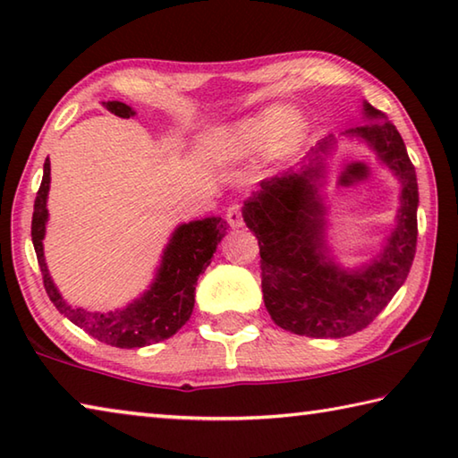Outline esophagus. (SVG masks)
Masks as SVG:
<instances>
[{"label": "esophagus", "instance_id": "34e87169", "mask_svg": "<svg viewBox=\"0 0 458 458\" xmlns=\"http://www.w3.org/2000/svg\"><path fill=\"white\" fill-rule=\"evenodd\" d=\"M226 220H228V224H230L232 228H242L244 226V218H242V210H240V206L228 208Z\"/></svg>", "mask_w": 458, "mask_h": 458}]
</instances>
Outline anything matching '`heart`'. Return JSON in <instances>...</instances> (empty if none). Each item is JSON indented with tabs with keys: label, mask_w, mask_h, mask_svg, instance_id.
<instances>
[{
	"label": "heart",
	"mask_w": 458,
	"mask_h": 458,
	"mask_svg": "<svg viewBox=\"0 0 458 458\" xmlns=\"http://www.w3.org/2000/svg\"><path fill=\"white\" fill-rule=\"evenodd\" d=\"M307 133L309 125L303 114L289 106L273 105L212 131L204 141V151L218 164H232L265 151L284 157L303 145Z\"/></svg>",
	"instance_id": "1"
}]
</instances>
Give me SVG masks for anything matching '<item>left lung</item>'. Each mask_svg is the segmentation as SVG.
<instances>
[{
  "instance_id": "8db88e82",
  "label": "left lung",
  "mask_w": 458,
  "mask_h": 458,
  "mask_svg": "<svg viewBox=\"0 0 458 458\" xmlns=\"http://www.w3.org/2000/svg\"><path fill=\"white\" fill-rule=\"evenodd\" d=\"M368 125L347 129L398 177L396 226L376 259L344 268L327 246L321 198L325 157L337 139L317 143L299 169L265 180L244 201L242 218L260 246L265 307L278 327L307 337H347L366 329L404 284L416 254L418 182L398 129L386 114L363 103Z\"/></svg>"
}]
</instances>
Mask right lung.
<instances>
[{"instance_id": "right-lung-1", "label": "right lung", "mask_w": 458, "mask_h": 458, "mask_svg": "<svg viewBox=\"0 0 458 458\" xmlns=\"http://www.w3.org/2000/svg\"><path fill=\"white\" fill-rule=\"evenodd\" d=\"M103 106L121 119H129L135 114L133 108L119 100H106ZM48 191L50 159H46L42 183L34 201L32 242L38 265L42 270L44 289L54 307L87 331L90 337L103 341L106 345L121 347V350L159 344V341L175 335L188 323L193 311L198 276L210 267L216 248L226 234V220L212 216V218L180 224L161 254L153 283L141 297H137L127 307L114 309V311H87L82 307L66 303L52 281L48 265H46L42 240L46 236V224H48V208H46Z\"/></svg>"}]
</instances>
